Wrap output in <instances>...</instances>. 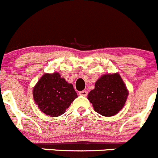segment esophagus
Returning <instances> with one entry per match:
<instances>
[{
  "mask_svg": "<svg viewBox=\"0 0 158 158\" xmlns=\"http://www.w3.org/2000/svg\"><path fill=\"white\" fill-rule=\"evenodd\" d=\"M79 94L81 96H84V97H86V96H87L88 92L86 90H82L79 93Z\"/></svg>",
  "mask_w": 158,
  "mask_h": 158,
  "instance_id": "esophagus-1",
  "label": "esophagus"
}]
</instances>
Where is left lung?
Returning a JSON list of instances; mask_svg holds the SVG:
<instances>
[{
	"mask_svg": "<svg viewBox=\"0 0 158 158\" xmlns=\"http://www.w3.org/2000/svg\"><path fill=\"white\" fill-rule=\"evenodd\" d=\"M128 94L120 75H104L96 82L94 89L88 94V100L92 103L96 112L109 117L122 110Z\"/></svg>",
	"mask_w": 158,
	"mask_h": 158,
	"instance_id": "left-lung-1",
	"label": "left lung"
}]
</instances>
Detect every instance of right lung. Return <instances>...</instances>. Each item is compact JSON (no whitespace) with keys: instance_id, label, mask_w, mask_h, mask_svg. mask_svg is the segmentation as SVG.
I'll list each match as a JSON object with an SVG mask.
<instances>
[{"instance_id":"add662e5","label":"right lung","mask_w":158,"mask_h":158,"mask_svg":"<svg viewBox=\"0 0 158 158\" xmlns=\"http://www.w3.org/2000/svg\"><path fill=\"white\" fill-rule=\"evenodd\" d=\"M77 97L72 84L57 72L44 75L33 89L35 102L41 111L51 117L64 114Z\"/></svg>"}]
</instances>
